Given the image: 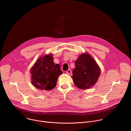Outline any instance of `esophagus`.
Masks as SVG:
<instances>
[{"label": "esophagus", "instance_id": "1", "mask_svg": "<svg viewBox=\"0 0 131 131\" xmlns=\"http://www.w3.org/2000/svg\"><path fill=\"white\" fill-rule=\"evenodd\" d=\"M71 73V70L70 69H68L67 71H66V73L68 74H70Z\"/></svg>", "mask_w": 131, "mask_h": 131}]
</instances>
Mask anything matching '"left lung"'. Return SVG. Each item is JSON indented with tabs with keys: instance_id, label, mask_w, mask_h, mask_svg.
Listing matches in <instances>:
<instances>
[{
	"instance_id": "obj_1",
	"label": "left lung",
	"mask_w": 131,
	"mask_h": 131,
	"mask_svg": "<svg viewBox=\"0 0 131 131\" xmlns=\"http://www.w3.org/2000/svg\"><path fill=\"white\" fill-rule=\"evenodd\" d=\"M71 77L78 88L81 90L89 89L97 82L101 69L96 61L88 53L81 54L75 62Z\"/></svg>"
}]
</instances>
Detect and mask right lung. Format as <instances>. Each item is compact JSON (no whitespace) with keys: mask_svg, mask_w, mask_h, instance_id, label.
I'll list each match as a JSON object with an SVG mask.
<instances>
[{"mask_svg":"<svg viewBox=\"0 0 131 131\" xmlns=\"http://www.w3.org/2000/svg\"><path fill=\"white\" fill-rule=\"evenodd\" d=\"M52 54L40 56L30 69L31 83L40 90L54 88L59 77L63 73L59 64L53 63Z\"/></svg>","mask_w":131,"mask_h":131,"instance_id":"obj_1","label":"right lung"}]
</instances>
